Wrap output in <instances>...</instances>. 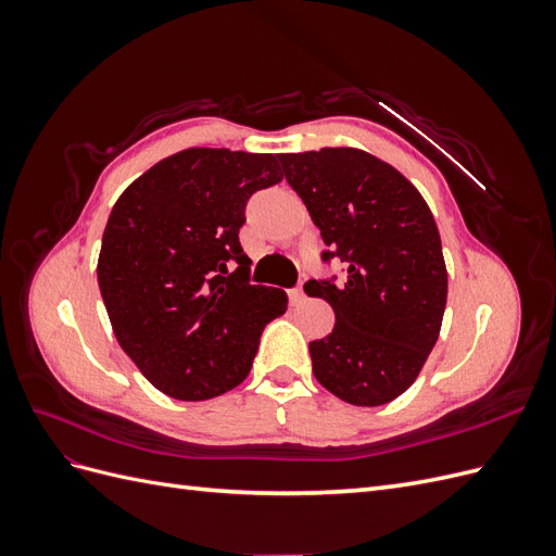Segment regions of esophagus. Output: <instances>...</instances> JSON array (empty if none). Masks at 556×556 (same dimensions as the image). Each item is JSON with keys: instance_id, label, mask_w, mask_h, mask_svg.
Returning a JSON list of instances; mask_svg holds the SVG:
<instances>
[{"instance_id": "obj_1", "label": "esophagus", "mask_w": 556, "mask_h": 556, "mask_svg": "<svg viewBox=\"0 0 556 556\" xmlns=\"http://www.w3.org/2000/svg\"><path fill=\"white\" fill-rule=\"evenodd\" d=\"M304 299H306V294H304V285H296L294 290H290V304H292V306H299L301 301H304Z\"/></svg>"}]
</instances>
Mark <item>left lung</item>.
Listing matches in <instances>:
<instances>
[{
	"mask_svg": "<svg viewBox=\"0 0 556 556\" xmlns=\"http://www.w3.org/2000/svg\"><path fill=\"white\" fill-rule=\"evenodd\" d=\"M327 250L348 276L308 280L336 325L308 345L317 382L352 406L401 396L439 341L447 301L441 233L422 194L394 166L357 148L278 155Z\"/></svg>",
	"mask_w": 556,
	"mask_h": 556,
	"instance_id": "obj_1",
	"label": "left lung"
}]
</instances>
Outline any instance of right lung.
Returning <instances> with one entry per match:
<instances>
[{
    "label": "right lung",
    "mask_w": 556,
    "mask_h": 556,
    "mask_svg": "<svg viewBox=\"0 0 556 556\" xmlns=\"http://www.w3.org/2000/svg\"><path fill=\"white\" fill-rule=\"evenodd\" d=\"M276 155L188 148L115 201L97 280L117 343L166 396L206 401L241 384L288 294L250 285L245 204L280 182Z\"/></svg>",
    "instance_id": "add662e5"
}]
</instances>
